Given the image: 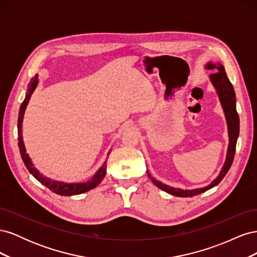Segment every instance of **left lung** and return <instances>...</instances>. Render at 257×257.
<instances>
[{
    "mask_svg": "<svg viewBox=\"0 0 257 257\" xmlns=\"http://www.w3.org/2000/svg\"><path fill=\"white\" fill-rule=\"evenodd\" d=\"M208 69H212L215 73L210 75V79H211L214 88L216 89L217 94H219L220 100L222 107L225 112V116H226L227 120V125H228V134H229V145H228V150L226 155V161H225V164L221 170V173L215 180H213L206 188L196 189V190H180V189H175L172 186H168L166 184H163L160 181H157L154 178H152L149 174V178L152 180V182L160 188L161 190L165 191L169 194H172L174 196L178 197H193L195 195H198L200 193H204L208 191L209 189L213 188V186L217 185L222 179L228 173V170L232 164V161H234L235 157V151H236V144H237V138L239 136V115L236 110V95L234 88H232V84L230 83L229 79L227 78V75L225 73L224 66L221 63H209L206 66Z\"/></svg>",
    "mask_w": 257,
    "mask_h": 257,
    "instance_id": "obj_1",
    "label": "left lung"
}]
</instances>
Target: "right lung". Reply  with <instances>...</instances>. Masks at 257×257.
<instances>
[{
    "mask_svg": "<svg viewBox=\"0 0 257 257\" xmlns=\"http://www.w3.org/2000/svg\"><path fill=\"white\" fill-rule=\"evenodd\" d=\"M37 85V76L34 77L30 83V88H29V92L28 94L23 100L21 106H20V111H19V116H18V146H19V150L21 153V158L23 163H25L26 167L28 168L29 172L33 175V177L35 179H37L42 184H44L46 188H48L50 191H52L53 193L59 194V195L62 196H72V195H78V194L88 192L90 190H92L93 188H95L97 184L100 183V181L103 180V178L106 175V169H107V165L106 162L104 163V165L99 168L98 172L95 174V176L93 177L90 181L84 182V183H71V184H66V183H62V182H58V181H51L47 178H44L40 173L37 172L35 169V167L33 166L32 162H31L29 155L26 152V148L25 145H23L22 142V136H21V125H22V116L23 113H25L26 107L28 105V102L31 96V93L34 91V89L36 88Z\"/></svg>",
    "mask_w": 257,
    "mask_h": 257,
    "instance_id": "right-lung-1",
    "label": "right lung"
}]
</instances>
